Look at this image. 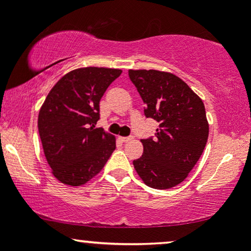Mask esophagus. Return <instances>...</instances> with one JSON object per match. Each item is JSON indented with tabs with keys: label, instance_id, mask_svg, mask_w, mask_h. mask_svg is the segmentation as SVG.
<instances>
[{
	"label": "esophagus",
	"instance_id": "34e87169",
	"mask_svg": "<svg viewBox=\"0 0 251 251\" xmlns=\"http://www.w3.org/2000/svg\"><path fill=\"white\" fill-rule=\"evenodd\" d=\"M134 138L133 137H120V140H122V142H124V143H128V142H131V140H133Z\"/></svg>",
	"mask_w": 251,
	"mask_h": 251
}]
</instances>
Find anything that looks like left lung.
Segmentation results:
<instances>
[{
	"label": "left lung",
	"mask_w": 251,
	"mask_h": 251,
	"mask_svg": "<svg viewBox=\"0 0 251 251\" xmlns=\"http://www.w3.org/2000/svg\"><path fill=\"white\" fill-rule=\"evenodd\" d=\"M145 103V116L159 123L154 139H143V155L133 162L150 188L170 189L188 177L203 153L209 123L201 99L169 72L129 70Z\"/></svg>",
	"instance_id": "1"
}]
</instances>
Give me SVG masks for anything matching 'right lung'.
Returning <instances> with one entry per match:
<instances>
[{
	"label": "right lung",
	"mask_w": 251,
	"mask_h": 251,
	"mask_svg": "<svg viewBox=\"0 0 251 251\" xmlns=\"http://www.w3.org/2000/svg\"><path fill=\"white\" fill-rule=\"evenodd\" d=\"M122 72L76 68L65 74L46 97L37 127L46 160L62 184H86L101 171L116 150V137L96 124L100 99Z\"/></svg>",
	"instance_id": "right-lung-1"
}]
</instances>
